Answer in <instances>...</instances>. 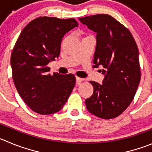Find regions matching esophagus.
<instances>
[{
	"label": "esophagus",
	"mask_w": 152,
	"mask_h": 152,
	"mask_svg": "<svg viewBox=\"0 0 152 152\" xmlns=\"http://www.w3.org/2000/svg\"><path fill=\"white\" fill-rule=\"evenodd\" d=\"M76 84L79 85L81 83H82V82H83V81H84V79H83V78L77 77V76H76Z\"/></svg>",
	"instance_id": "obj_1"
}]
</instances>
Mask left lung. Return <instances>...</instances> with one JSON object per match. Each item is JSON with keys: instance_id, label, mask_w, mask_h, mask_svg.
I'll list each match as a JSON object with an SVG mask.
<instances>
[{"instance_id": "8db88e82", "label": "left lung", "mask_w": 152, "mask_h": 152, "mask_svg": "<svg viewBox=\"0 0 152 152\" xmlns=\"http://www.w3.org/2000/svg\"><path fill=\"white\" fill-rule=\"evenodd\" d=\"M79 20L96 33L94 66L104 68L103 84L90 82L94 92L86 100V108L101 118H114L128 107L140 84L138 47L130 31L111 15L97 14Z\"/></svg>"}]
</instances>
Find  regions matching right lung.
I'll use <instances>...</instances> for the list:
<instances>
[{"instance_id":"obj_1","label":"right lung","mask_w":152,"mask_h":152,"mask_svg":"<svg viewBox=\"0 0 152 152\" xmlns=\"http://www.w3.org/2000/svg\"><path fill=\"white\" fill-rule=\"evenodd\" d=\"M77 26L74 18L38 17L25 27L15 42L10 60L14 84L25 103L38 114L60 111L74 88V75H50L47 64L59 57L65 34Z\"/></svg>"}]
</instances>
